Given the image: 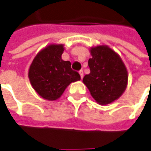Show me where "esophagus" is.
Wrapping results in <instances>:
<instances>
[{
  "label": "esophagus",
  "mask_w": 151,
  "mask_h": 151,
  "mask_svg": "<svg viewBox=\"0 0 151 151\" xmlns=\"http://www.w3.org/2000/svg\"><path fill=\"white\" fill-rule=\"evenodd\" d=\"M79 74H80V77H81V79L83 78V70H80L79 71Z\"/></svg>",
  "instance_id": "esophagus-1"
}]
</instances>
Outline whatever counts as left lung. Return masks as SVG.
I'll return each mask as SVG.
<instances>
[{"mask_svg":"<svg viewBox=\"0 0 151 151\" xmlns=\"http://www.w3.org/2000/svg\"><path fill=\"white\" fill-rule=\"evenodd\" d=\"M90 53V73L83 77V82L97 103L109 104L121 96L127 87L126 67L119 54L106 45L91 47Z\"/></svg>","mask_w":151,"mask_h":151,"instance_id":"left-lung-1","label":"left lung"}]
</instances>
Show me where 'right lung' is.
<instances>
[{
  "label": "right lung",
  "mask_w": 151,
  "mask_h": 151,
  "mask_svg": "<svg viewBox=\"0 0 151 151\" xmlns=\"http://www.w3.org/2000/svg\"><path fill=\"white\" fill-rule=\"evenodd\" d=\"M63 51V44L49 45L40 51L30 66V83L47 100L59 99L71 83L81 79L79 73L71 68L70 62L62 59Z\"/></svg>",
  "instance_id": "add662e5"
}]
</instances>
